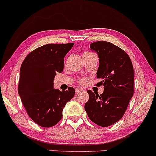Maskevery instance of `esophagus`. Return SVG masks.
<instances>
[{"label":"esophagus","mask_w":156,"mask_h":156,"mask_svg":"<svg viewBox=\"0 0 156 156\" xmlns=\"http://www.w3.org/2000/svg\"><path fill=\"white\" fill-rule=\"evenodd\" d=\"M85 90H84V89H81V88H76L75 89V92L76 94H80V93H82V92H84Z\"/></svg>","instance_id":"1"}]
</instances>
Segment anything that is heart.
Instances as JSON below:
<instances>
[{
	"instance_id": "1",
	"label": "heart",
	"mask_w": 156,
	"mask_h": 156,
	"mask_svg": "<svg viewBox=\"0 0 156 156\" xmlns=\"http://www.w3.org/2000/svg\"><path fill=\"white\" fill-rule=\"evenodd\" d=\"M89 54H91V53H90V52H84V55H89ZM82 83H84V80H82Z\"/></svg>"
}]
</instances>
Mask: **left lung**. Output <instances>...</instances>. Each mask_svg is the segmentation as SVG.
Wrapping results in <instances>:
<instances>
[{
	"mask_svg": "<svg viewBox=\"0 0 156 156\" xmlns=\"http://www.w3.org/2000/svg\"><path fill=\"white\" fill-rule=\"evenodd\" d=\"M97 53L99 67L97 86H103L99 95L88 90L89 101L84 108L89 119L102 127L109 126L122 118L133 94L134 72L131 59L120 48L106 41L90 44Z\"/></svg>",
	"mask_w": 156,
	"mask_h": 156,
	"instance_id": "obj_1",
	"label": "left lung"
}]
</instances>
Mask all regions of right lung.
<instances>
[{"label":"right lung","instance_id":"add662e5","mask_svg":"<svg viewBox=\"0 0 156 156\" xmlns=\"http://www.w3.org/2000/svg\"><path fill=\"white\" fill-rule=\"evenodd\" d=\"M74 44H44L30 52L21 65L19 96L28 116L42 127L56 125L75 94L73 87L60 91L53 87L55 76L63 71L64 58Z\"/></svg>","mask_w":156,"mask_h":156}]
</instances>
